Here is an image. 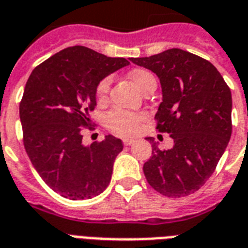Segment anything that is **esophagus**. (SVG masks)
Segmentation results:
<instances>
[{
	"label": "esophagus",
	"instance_id": "34e87169",
	"mask_svg": "<svg viewBox=\"0 0 248 248\" xmlns=\"http://www.w3.org/2000/svg\"><path fill=\"white\" fill-rule=\"evenodd\" d=\"M123 143L124 146H130L134 143V140H123Z\"/></svg>",
	"mask_w": 248,
	"mask_h": 248
}]
</instances>
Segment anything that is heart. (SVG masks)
I'll use <instances>...</instances> for the list:
<instances>
[{"instance_id":"obj_1","label":"heart","mask_w":248,"mask_h":248,"mask_svg":"<svg viewBox=\"0 0 248 248\" xmlns=\"http://www.w3.org/2000/svg\"><path fill=\"white\" fill-rule=\"evenodd\" d=\"M130 80L134 82V85L137 86L141 92H145L150 85L156 84L154 75L150 71L143 70V68H136L129 74ZM110 78H105L102 81L99 82L95 90V97L98 102H103L107 97V92L110 88ZM145 115L136 114V112H128L123 110H112L106 115L107 128L111 132L122 134V136H132L137 132L140 123L143 120Z\"/></svg>"}]
</instances>
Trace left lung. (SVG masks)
Returning <instances> with one entry per match:
<instances>
[{
	"instance_id": "8db88e82",
	"label": "left lung",
	"mask_w": 248,
	"mask_h": 248,
	"mask_svg": "<svg viewBox=\"0 0 248 248\" xmlns=\"http://www.w3.org/2000/svg\"><path fill=\"white\" fill-rule=\"evenodd\" d=\"M160 80L163 101L156 129L173 138L160 150L154 138L151 158L143 164L146 180L166 197H186L214 173L232 136V93L216 67L181 49L130 58Z\"/></svg>"
}]
</instances>
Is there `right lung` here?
Returning <instances> with one entry per match:
<instances>
[{
    "mask_svg": "<svg viewBox=\"0 0 248 248\" xmlns=\"http://www.w3.org/2000/svg\"><path fill=\"white\" fill-rule=\"evenodd\" d=\"M128 64L71 46L38 64L27 81L19 106L24 149L46 185L62 197L90 199L110 184L122 140L108 134L85 146L81 132L97 106L98 84Z\"/></svg>",
    "mask_w": 248,
    "mask_h": 248,
    "instance_id": "right-lung-1",
    "label": "right lung"
}]
</instances>
